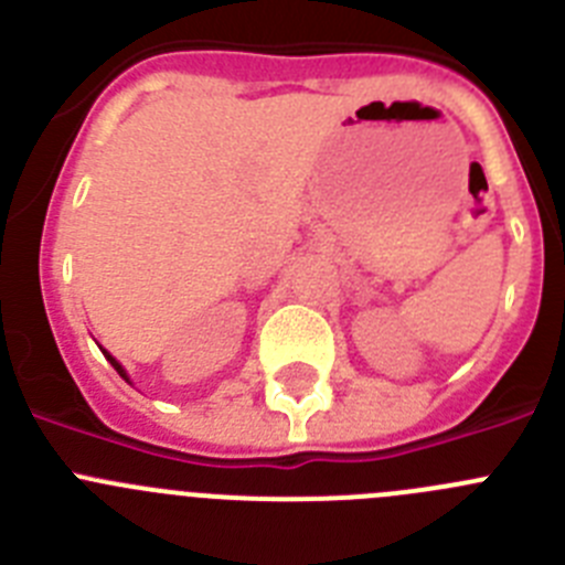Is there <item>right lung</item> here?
<instances>
[{
    "instance_id": "right-lung-1",
    "label": "right lung",
    "mask_w": 565,
    "mask_h": 565,
    "mask_svg": "<svg viewBox=\"0 0 565 565\" xmlns=\"http://www.w3.org/2000/svg\"><path fill=\"white\" fill-rule=\"evenodd\" d=\"M104 356H107V362H109V364H113V367H115V371H118V376H121V379H127V371H124V367H121V364H118V362H115V359H113V356H109V353H107V351H104ZM127 382H129V379H127Z\"/></svg>"
}]
</instances>
